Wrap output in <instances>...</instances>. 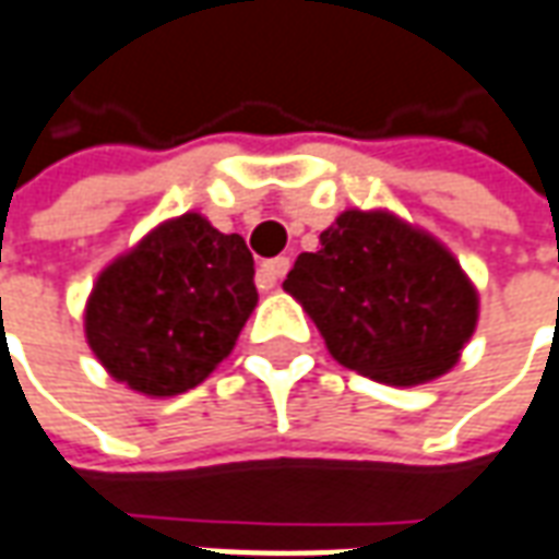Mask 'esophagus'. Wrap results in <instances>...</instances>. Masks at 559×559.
Returning <instances> with one entry per match:
<instances>
[{"instance_id":"obj_1","label":"esophagus","mask_w":559,"mask_h":559,"mask_svg":"<svg viewBox=\"0 0 559 559\" xmlns=\"http://www.w3.org/2000/svg\"><path fill=\"white\" fill-rule=\"evenodd\" d=\"M287 269H290V260L287 257H275V260H265L260 265V272H257V278L263 287H275L284 275H287Z\"/></svg>"}]
</instances>
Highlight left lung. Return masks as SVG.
Segmentation results:
<instances>
[{
	"mask_svg": "<svg viewBox=\"0 0 559 559\" xmlns=\"http://www.w3.org/2000/svg\"><path fill=\"white\" fill-rule=\"evenodd\" d=\"M284 290L330 355L389 385L447 373L477 328V290L455 257L389 211H345L299 253Z\"/></svg>",
	"mask_w": 559,
	"mask_h": 559,
	"instance_id": "8db88e82",
	"label": "left lung"
}]
</instances>
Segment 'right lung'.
Here are the masks:
<instances>
[{"instance_id":"1","label":"right lung","mask_w":559,"mask_h":559,"mask_svg":"<svg viewBox=\"0 0 559 559\" xmlns=\"http://www.w3.org/2000/svg\"><path fill=\"white\" fill-rule=\"evenodd\" d=\"M253 306L245 238L183 214L100 272L85 306V336L112 379L170 397L195 389L229 358Z\"/></svg>"}]
</instances>
